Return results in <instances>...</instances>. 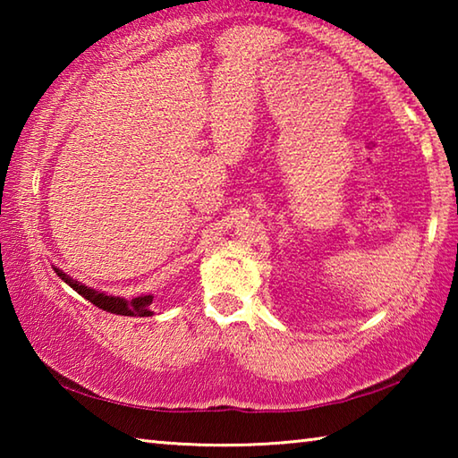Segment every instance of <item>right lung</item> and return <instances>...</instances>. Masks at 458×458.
Instances as JSON below:
<instances>
[{
  "label": "right lung",
  "instance_id": "obj_1",
  "mask_svg": "<svg viewBox=\"0 0 458 458\" xmlns=\"http://www.w3.org/2000/svg\"><path fill=\"white\" fill-rule=\"evenodd\" d=\"M56 270V275L64 281L66 284H71L72 289L82 294L84 299L90 301L92 305L103 309V311H108V313H114V315H135V317H149L153 315V311L149 309L153 297L151 294H145V297H135L131 301H125L121 297H111V294H105V293H98L95 289H89V286L81 284L79 281H72L71 276L62 273V270L54 268Z\"/></svg>",
  "mask_w": 458,
  "mask_h": 458
}]
</instances>
